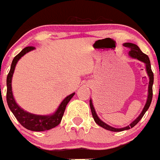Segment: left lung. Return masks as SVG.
Listing matches in <instances>:
<instances>
[{
	"instance_id": "1",
	"label": "left lung",
	"mask_w": 160,
	"mask_h": 160,
	"mask_svg": "<svg viewBox=\"0 0 160 160\" xmlns=\"http://www.w3.org/2000/svg\"><path fill=\"white\" fill-rule=\"evenodd\" d=\"M123 46H125V47L128 48V49H130L129 56L131 57H132L133 59H138V60L141 61V62H144V63L146 64V72H147L148 77H149V88H148V98H147V101H146V104H145L144 108H143V110L142 111L141 114L138 115V117L137 118L135 121H133L129 125H128V126L126 127H124V128H114V127H111L110 125L104 123L103 121H101V119L98 118V116L97 115V113L94 110L93 103H92V100L90 99V110H91L92 115H93V119H94L95 122H96L99 126L102 127V128H105V129L107 130L111 131V132H122V131L128 130L130 129L131 128H133V127L135 126V125H136L140 120H141L142 118L143 115L145 114V113H146L148 109H149L150 104H151L152 102V84H153V80H154V75H153V72L151 69V64H150V60L149 59V56H148L147 55L145 54V53H143L141 51V49L138 48V46H137V45L133 44V43L126 42V43H124Z\"/></svg>"
}]
</instances>
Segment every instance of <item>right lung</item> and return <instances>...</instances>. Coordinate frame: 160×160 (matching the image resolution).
<instances>
[{
  "label": "right lung",
  "instance_id": "1",
  "mask_svg": "<svg viewBox=\"0 0 160 160\" xmlns=\"http://www.w3.org/2000/svg\"><path fill=\"white\" fill-rule=\"evenodd\" d=\"M34 49L35 48L32 47V46L25 47L13 59L10 71H9L7 77V97L6 98H7V102L9 108L22 126L25 127L27 129L34 131V132H42V131L49 130L51 128H55L60 123L66 107H67L69 101L71 100V98L74 96L75 93H72L69 96H67L59 104L57 110L50 115H38V114H31V113L24 111L23 109L21 108L18 105L17 103L14 101V97H13L12 88H11V80H12L13 73H14L18 61L24 55Z\"/></svg>",
  "mask_w": 160,
  "mask_h": 160
}]
</instances>
